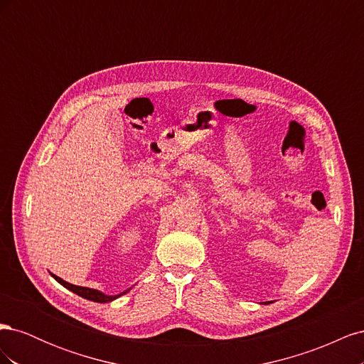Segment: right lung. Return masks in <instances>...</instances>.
<instances>
[{
	"mask_svg": "<svg viewBox=\"0 0 364 364\" xmlns=\"http://www.w3.org/2000/svg\"><path fill=\"white\" fill-rule=\"evenodd\" d=\"M51 277H53L54 279H56L58 282H60L65 289H68V290H71L73 293L85 297V299H87V301H94V302H100V304L111 302V301L117 299V297H119L121 294L126 293V291H123L121 294L107 296V294H105V293H102V291H98V290H94V289H87V287H79V285H73V284H70V282H67V281H63L62 278L56 277V274H53V273H51Z\"/></svg>",
	"mask_w": 364,
	"mask_h": 364,
	"instance_id": "right-lung-1",
	"label": "right lung"
}]
</instances>
